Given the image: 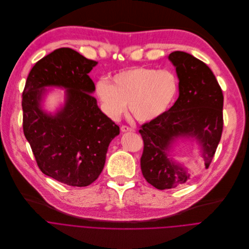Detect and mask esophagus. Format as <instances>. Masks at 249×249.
I'll list each match as a JSON object with an SVG mask.
<instances>
[{
    "label": "esophagus",
    "instance_id": "obj_1",
    "mask_svg": "<svg viewBox=\"0 0 249 249\" xmlns=\"http://www.w3.org/2000/svg\"><path fill=\"white\" fill-rule=\"evenodd\" d=\"M121 130L122 132H127V131H134V129L132 127H129L127 125H122L121 126Z\"/></svg>",
    "mask_w": 249,
    "mask_h": 249
}]
</instances>
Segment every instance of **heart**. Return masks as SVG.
<instances>
[{
    "instance_id": "obj_1",
    "label": "heart",
    "mask_w": 249,
    "mask_h": 249,
    "mask_svg": "<svg viewBox=\"0 0 249 249\" xmlns=\"http://www.w3.org/2000/svg\"><path fill=\"white\" fill-rule=\"evenodd\" d=\"M178 91V81L174 72L151 68H131L118 72L112 83L100 80L96 93L104 113L118 120L126 104L138 122H150L163 114L174 103Z\"/></svg>"
}]
</instances>
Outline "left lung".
<instances>
[{
  "label": "left lung",
  "instance_id": "8db88e82",
  "mask_svg": "<svg viewBox=\"0 0 249 249\" xmlns=\"http://www.w3.org/2000/svg\"><path fill=\"white\" fill-rule=\"evenodd\" d=\"M169 60L176 67L179 95L169 111L141 125L144 147L140 159L142 175L158 189L183 185L189 173L172 161L169 150L178 137L195 138L201 145L207 169L215 155L223 132L222 89L206 64L190 54L175 51Z\"/></svg>",
  "mask_w": 249,
  "mask_h": 249
}]
</instances>
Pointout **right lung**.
Masks as SVG:
<instances>
[{
  "label": "right lung",
  "mask_w": 249,
  "mask_h": 249,
  "mask_svg": "<svg viewBox=\"0 0 249 249\" xmlns=\"http://www.w3.org/2000/svg\"><path fill=\"white\" fill-rule=\"evenodd\" d=\"M71 48H60L31 69L22 93L25 138L41 172L71 186H87L100 176L108 147L120 127L97 106L88 73L97 65ZM47 86L67 88L55 115L40 108Z\"/></svg>",
  "instance_id": "obj_1"
}]
</instances>
